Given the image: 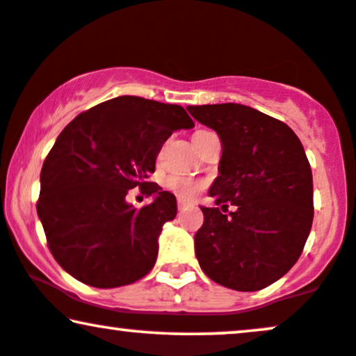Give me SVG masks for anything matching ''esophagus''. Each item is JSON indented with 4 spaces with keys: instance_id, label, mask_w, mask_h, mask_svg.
<instances>
[{
    "instance_id": "34e87169",
    "label": "esophagus",
    "mask_w": 356,
    "mask_h": 356,
    "mask_svg": "<svg viewBox=\"0 0 356 356\" xmlns=\"http://www.w3.org/2000/svg\"><path fill=\"white\" fill-rule=\"evenodd\" d=\"M187 205H188V204H187L186 200H181V199L177 200V209H179V210H184V209H186Z\"/></svg>"
}]
</instances>
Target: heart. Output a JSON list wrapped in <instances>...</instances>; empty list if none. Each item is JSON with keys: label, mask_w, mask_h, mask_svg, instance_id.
<instances>
[{"label": "heart", "mask_w": 356, "mask_h": 356, "mask_svg": "<svg viewBox=\"0 0 356 356\" xmlns=\"http://www.w3.org/2000/svg\"><path fill=\"white\" fill-rule=\"evenodd\" d=\"M200 133H207V129H199V131L193 133V136ZM165 186H168L169 191H172L175 195L181 197V199H193L202 191L204 184L195 181V179L191 177H182V175H170L165 181Z\"/></svg>", "instance_id": "b5f03b06"}]
</instances>
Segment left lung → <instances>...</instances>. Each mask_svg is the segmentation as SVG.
Returning a JSON list of instances; mask_svg holds the SVG:
<instances>
[{
    "label": "left lung",
    "instance_id": "left-lung-1",
    "mask_svg": "<svg viewBox=\"0 0 356 356\" xmlns=\"http://www.w3.org/2000/svg\"><path fill=\"white\" fill-rule=\"evenodd\" d=\"M222 139L220 175L204 211L195 254L211 281L259 291L294 266L314 220L312 170L296 133L282 121L238 103L188 106ZM236 210L227 214V205Z\"/></svg>",
    "mask_w": 356,
    "mask_h": 356
}]
</instances>
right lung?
Wrapping results in <instances>:
<instances>
[{"label": "right lung", "mask_w": 356, "mask_h": 356, "mask_svg": "<svg viewBox=\"0 0 356 356\" xmlns=\"http://www.w3.org/2000/svg\"><path fill=\"white\" fill-rule=\"evenodd\" d=\"M193 121L179 105L116 97L75 116L40 170L38 215L62 269L83 284L120 287L145 277L157 258V236L177 202L156 182V157L175 129ZM139 186L155 202H125Z\"/></svg>", "instance_id": "1"}]
</instances>
